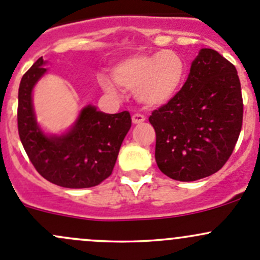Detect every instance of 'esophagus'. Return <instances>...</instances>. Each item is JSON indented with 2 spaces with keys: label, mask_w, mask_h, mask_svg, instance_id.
Returning <instances> with one entry per match:
<instances>
[{
  "label": "esophagus",
  "mask_w": 260,
  "mask_h": 260,
  "mask_svg": "<svg viewBox=\"0 0 260 260\" xmlns=\"http://www.w3.org/2000/svg\"><path fill=\"white\" fill-rule=\"evenodd\" d=\"M144 121H146V117H144L143 114L135 113L132 116V122L135 123V124H139V123H142V122H144Z\"/></svg>",
  "instance_id": "34e87169"
}]
</instances>
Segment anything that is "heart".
I'll return each instance as SVG.
<instances>
[{"label":"heart","mask_w":260,"mask_h":260,"mask_svg":"<svg viewBox=\"0 0 260 260\" xmlns=\"http://www.w3.org/2000/svg\"><path fill=\"white\" fill-rule=\"evenodd\" d=\"M114 81L123 89L135 92L139 102L158 107L173 100L187 75L184 59L176 51L165 50L137 53L122 59L112 71ZM103 87L116 93V87L103 80Z\"/></svg>","instance_id":"obj_1"}]
</instances>
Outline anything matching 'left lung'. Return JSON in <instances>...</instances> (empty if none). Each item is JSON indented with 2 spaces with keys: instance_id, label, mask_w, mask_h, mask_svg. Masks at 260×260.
Returning <instances> with one entry per match:
<instances>
[{
  "instance_id": "8db88e82",
  "label": "left lung",
  "mask_w": 260,
  "mask_h": 260,
  "mask_svg": "<svg viewBox=\"0 0 260 260\" xmlns=\"http://www.w3.org/2000/svg\"><path fill=\"white\" fill-rule=\"evenodd\" d=\"M155 162L180 182L214 174L234 151L243 123V98L236 67L202 48L178 94L154 109Z\"/></svg>"
}]
</instances>
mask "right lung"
Returning <instances> with one entry per match:
<instances>
[{
	"label": "right lung",
	"instance_id": "add662e5",
	"mask_svg": "<svg viewBox=\"0 0 260 260\" xmlns=\"http://www.w3.org/2000/svg\"><path fill=\"white\" fill-rule=\"evenodd\" d=\"M42 57L22 77L18 88V135L41 176L64 188H89L112 174L119 148L129 131V112L107 114L87 106L66 135L48 137L37 125L32 89L46 73Z\"/></svg>",
	"mask_w": 260,
	"mask_h": 260
}]
</instances>
